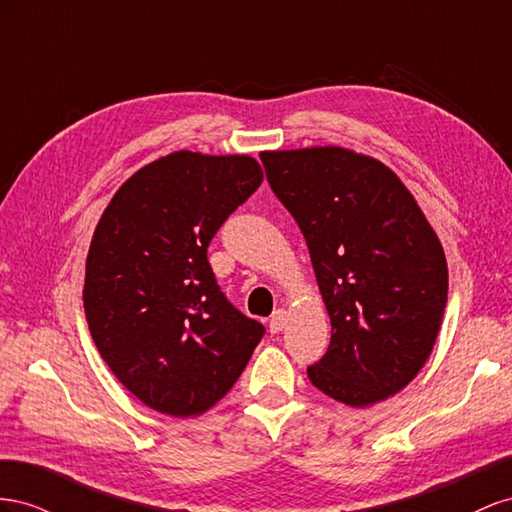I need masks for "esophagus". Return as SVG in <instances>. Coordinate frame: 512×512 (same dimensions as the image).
Instances as JSON below:
<instances>
[{"instance_id":"1","label":"esophagus","mask_w":512,"mask_h":512,"mask_svg":"<svg viewBox=\"0 0 512 512\" xmlns=\"http://www.w3.org/2000/svg\"><path fill=\"white\" fill-rule=\"evenodd\" d=\"M287 326V313L283 311V309H279V311H274L272 313V317H270V324H268V330L272 332V334H279L283 328Z\"/></svg>"}]
</instances>
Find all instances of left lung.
Masks as SVG:
<instances>
[{
	"mask_svg": "<svg viewBox=\"0 0 512 512\" xmlns=\"http://www.w3.org/2000/svg\"><path fill=\"white\" fill-rule=\"evenodd\" d=\"M296 218L330 315V347L311 384L349 407L403 390L431 356L448 300L446 255L399 175L326 145L261 152Z\"/></svg>",
	"mask_w": 512,
	"mask_h": 512,
	"instance_id": "obj_1",
	"label": "left lung"
}]
</instances>
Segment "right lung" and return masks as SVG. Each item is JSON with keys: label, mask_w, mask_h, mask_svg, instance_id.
Segmentation results:
<instances>
[{"label": "right lung", "mask_w": 512, "mask_h": 512, "mask_svg": "<svg viewBox=\"0 0 512 512\" xmlns=\"http://www.w3.org/2000/svg\"><path fill=\"white\" fill-rule=\"evenodd\" d=\"M261 180L253 156L180 150L130 175L96 225L87 326L122 386L160 414L208 412L264 337L225 298L208 261L214 233Z\"/></svg>", "instance_id": "obj_1"}]
</instances>
